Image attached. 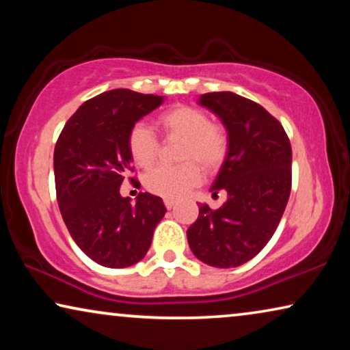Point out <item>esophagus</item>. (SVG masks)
<instances>
[{
    "label": "esophagus",
    "mask_w": 350,
    "mask_h": 350,
    "mask_svg": "<svg viewBox=\"0 0 350 350\" xmlns=\"http://www.w3.org/2000/svg\"><path fill=\"white\" fill-rule=\"evenodd\" d=\"M175 204H176V202H175L174 199H164V205H165V207L169 208V210H170V208H174V207H175Z\"/></svg>",
    "instance_id": "1"
}]
</instances>
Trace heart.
Wrapping results in <instances>:
<instances>
[{"instance_id":"1","label":"heart","mask_w":350,"mask_h":350,"mask_svg":"<svg viewBox=\"0 0 350 350\" xmlns=\"http://www.w3.org/2000/svg\"><path fill=\"white\" fill-rule=\"evenodd\" d=\"M156 126L165 137L181 138L180 165H159L145 176V188L165 199H178L202 180V165L207 172L217 170L228 156L229 137L226 129L210 121L200 108L176 105L156 119ZM129 154L135 165L148 169L156 161L159 143L146 124L138 122L127 135Z\"/></svg>"}]
</instances>
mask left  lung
<instances>
[{"label": "left lung", "mask_w": 350, "mask_h": 350, "mask_svg": "<svg viewBox=\"0 0 350 350\" xmlns=\"http://www.w3.org/2000/svg\"><path fill=\"white\" fill-rule=\"evenodd\" d=\"M199 105L226 127L228 156L210 191L228 198L217 210L199 204L188 243L205 265L237 267L256 256L279 226L291 189V145L282 124L245 97L210 92Z\"/></svg>", "instance_id": "1"}]
</instances>
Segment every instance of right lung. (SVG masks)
I'll use <instances>...</instances> for the list:
<instances>
[{"mask_svg": "<svg viewBox=\"0 0 350 350\" xmlns=\"http://www.w3.org/2000/svg\"><path fill=\"white\" fill-rule=\"evenodd\" d=\"M162 102L159 95L108 90L81 105L55 143L62 218L76 245L105 267L121 269L140 261L167 212L157 196L140 193L131 204V198L119 193L133 172L129 132Z\"/></svg>", "mask_w": 350, "mask_h": 350, "instance_id": "1", "label": "right lung"}]
</instances>
